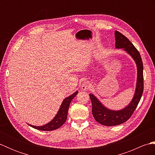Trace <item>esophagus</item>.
<instances>
[{
    "mask_svg": "<svg viewBox=\"0 0 155 155\" xmlns=\"http://www.w3.org/2000/svg\"><path fill=\"white\" fill-rule=\"evenodd\" d=\"M91 84L89 83V82L84 81L83 83V84H82L81 89L84 91H86L89 89V88H91Z\"/></svg>",
    "mask_w": 155,
    "mask_h": 155,
    "instance_id": "34e87169",
    "label": "esophagus"
}]
</instances>
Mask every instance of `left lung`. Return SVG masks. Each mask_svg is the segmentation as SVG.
Listing matches in <instances>:
<instances>
[{
  "label": "left lung",
  "instance_id": "obj_1",
  "mask_svg": "<svg viewBox=\"0 0 155 155\" xmlns=\"http://www.w3.org/2000/svg\"><path fill=\"white\" fill-rule=\"evenodd\" d=\"M115 48L123 49L135 62L137 70L136 87L132 100L120 110L108 108L93 94H89L92 103V113L95 120L104 126H116L126 122L136 109L143 93V64L140 53L130 41L118 31L114 32Z\"/></svg>",
  "mask_w": 155,
  "mask_h": 155
}]
</instances>
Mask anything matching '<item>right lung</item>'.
Here are the masks:
<instances>
[{"label": "right lung", "mask_w": 155, "mask_h": 155, "mask_svg": "<svg viewBox=\"0 0 155 155\" xmlns=\"http://www.w3.org/2000/svg\"><path fill=\"white\" fill-rule=\"evenodd\" d=\"M78 93V91H77L73 94H72L70 96L64 98L63 101L62 102L61 107L59 108L57 113L56 114L55 117L49 123L42 125V126H35V125H32L30 124H28L31 127L35 128V129L45 131L53 130L60 128L67 120L69 105H70L71 101L73 99Z\"/></svg>", "instance_id": "1"}]
</instances>
